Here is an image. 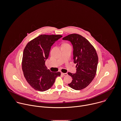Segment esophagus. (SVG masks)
I'll use <instances>...</instances> for the list:
<instances>
[{
  "instance_id": "esophagus-1",
  "label": "esophagus",
  "mask_w": 121,
  "mask_h": 121,
  "mask_svg": "<svg viewBox=\"0 0 121 121\" xmlns=\"http://www.w3.org/2000/svg\"><path fill=\"white\" fill-rule=\"evenodd\" d=\"M61 75L63 76H67L68 75L67 73H61Z\"/></svg>"
}]
</instances>
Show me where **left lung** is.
Wrapping results in <instances>:
<instances>
[{
	"label": "left lung",
	"instance_id": "8db88e82",
	"mask_svg": "<svg viewBox=\"0 0 121 121\" xmlns=\"http://www.w3.org/2000/svg\"><path fill=\"white\" fill-rule=\"evenodd\" d=\"M70 41L73 47V59L76 72H68L72 78L69 86L76 90L86 87L94 78L98 63V57L93 46L85 38L77 34L69 35L62 39Z\"/></svg>",
	"mask_w": 121,
	"mask_h": 121
}]
</instances>
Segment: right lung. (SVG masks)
<instances>
[{
    "label": "right lung",
    "instance_id": "obj_1",
    "mask_svg": "<svg viewBox=\"0 0 121 121\" xmlns=\"http://www.w3.org/2000/svg\"><path fill=\"white\" fill-rule=\"evenodd\" d=\"M59 35H41L30 41L23 53L22 69L25 78L35 90L44 91L53 85L60 73L52 72L45 65L51 46L60 38Z\"/></svg>",
    "mask_w": 121,
    "mask_h": 121
}]
</instances>
